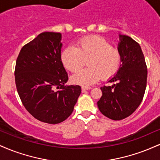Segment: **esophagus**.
<instances>
[{
    "label": "esophagus",
    "mask_w": 160,
    "mask_h": 160,
    "mask_svg": "<svg viewBox=\"0 0 160 160\" xmlns=\"http://www.w3.org/2000/svg\"><path fill=\"white\" fill-rule=\"evenodd\" d=\"M91 87H89V86H82V92H85L86 90H88V89H90Z\"/></svg>",
    "instance_id": "1"
}]
</instances>
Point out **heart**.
Segmentation results:
<instances>
[{
	"label": "heart",
	"mask_w": 160,
	"mask_h": 160,
	"mask_svg": "<svg viewBox=\"0 0 160 160\" xmlns=\"http://www.w3.org/2000/svg\"><path fill=\"white\" fill-rule=\"evenodd\" d=\"M61 59L71 72L78 71L87 60L88 67L79 70L71 77L73 82L89 86L102 78H113L120 68L122 56L119 49L112 47L104 38L90 36L79 40L76 47H68L62 52Z\"/></svg>",
	"instance_id": "b5f03b06"
}]
</instances>
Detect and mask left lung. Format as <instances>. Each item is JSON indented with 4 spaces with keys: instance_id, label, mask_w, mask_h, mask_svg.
<instances>
[{
    "instance_id": "8db88e82",
    "label": "left lung",
    "mask_w": 160,
    "mask_h": 160,
    "mask_svg": "<svg viewBox=\"0 0 160 160\" xmlns=\"http://www.w3.org/2000/svg\"><path fill=\"white\" fill-rule=\"evenodd\" d=\"M120 68L109 80L113 85L101 87L102 96L97 102L102 114L113 120L126 118L138 108L148 78L147 65L139 43L126 35H120Z\"/></svg>"
}]
</instances>
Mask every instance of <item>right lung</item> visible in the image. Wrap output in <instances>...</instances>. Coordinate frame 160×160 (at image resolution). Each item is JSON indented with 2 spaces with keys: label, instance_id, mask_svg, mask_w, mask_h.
Masks as SVG:
<instances>
[{
  "label": "right lung",
  "instance_id": "obj_1",
  "mask_svg": "<svg viewBox=\"0 0 160 160\" xmlns=\"http://www.w3.org/2000/svg\"><path fill=\"white\" fill-rule=\"evenodd\" d=\"M61 39L60 33H41L21 49L16 62V86L24 107L49 124L65 120L81 93L80 86L65 85L68 76L61 59Z\"/></svg>",
  "mask_w": 160,
  "mask_h": 160
}]
</instances>
